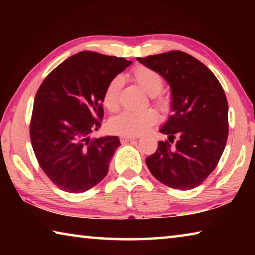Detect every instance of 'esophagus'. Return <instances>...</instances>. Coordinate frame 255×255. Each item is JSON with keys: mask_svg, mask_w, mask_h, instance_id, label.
I'll list each match as a JSON object with an SVG mask.
<instances>
[{"mask_svg": "<svg viewBox=\"0 0 255 255\" xmlns=\"http://www.w3.org/2000/svg\"><path fill=\"white\" fill-rule=\"evenodd\" d=\"M137 139L136 137H131V136H122L120 137V141L122 143H128V141H131V140H135Z\"/></svg>", "mask_w": 255, "mask_h": 255, "instance_id": "esophagus-1", "label": "esophagus"}]
</instances>
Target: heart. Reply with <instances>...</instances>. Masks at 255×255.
<instances>
[{
	"mask_svg": "<svg viewBox=\"0 0 255 255\" xmlns=\"http://www.w3.org/2000/svg\"><path fill=\"white\" fill-rule=\"evenodd\" d=\"M132 79L144 91L153 98V103L159 109H165L167 101L159 97L164 88V77L153 68L137 66L132 70ZM123 86V77L116 75L108 82L103 92V105L108 110L115 111L119 106V93ZM158 122V116L154 110L132 112L125 110L112 117L108 124L109 130L123 136H139L149 130Z\"/></svg>",
	"mask_w": 255,
	"mask_h": 255,
	"instance_id": "b5f03b06",
	"label": "heart"
}]
</instances>
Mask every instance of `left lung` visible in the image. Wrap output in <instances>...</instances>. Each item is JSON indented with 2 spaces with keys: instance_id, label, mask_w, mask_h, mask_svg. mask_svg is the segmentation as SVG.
I'll return each mask as SVG.
<instances>
[{
  "instance_id": "8db88e82",
  "label": "left lung",
  "mask_w": 255,
  "mask_h": 255,
  "mask_svg": "<svg viewBox=\"0 0 255 255\" xmlns=\"http://www.w3.org/2000/svg\"><path fill=\"white\" fill-rule=\"evenodd\" d=\"M158 72L171 86L172 115L159 141L146 158L150 173L167 187H198L217 166L228 136V105L217 77L199 60L180 50L137 57ZM174 139L176 144L171 145Z\"/></svg>"
}]
</instances>
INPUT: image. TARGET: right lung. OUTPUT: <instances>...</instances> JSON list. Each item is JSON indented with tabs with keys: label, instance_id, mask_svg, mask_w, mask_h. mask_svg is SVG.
<instances>
[{
	"label": "right lung",
	"instance_id": "right-lung-1",
	"mask_svg": "<svg viewBox=\"0 0 255 255\" xmlns=\"http://www.w3.org/2000/svg\"><path fill=\"white\" fill-rule=\"evenodd\" d=\"M130 60L81 51L51 71L38 89L30 140L42 171L60 190L81 193L105 179L120 141L91 138L101 127L103 92Z\"/></svg>",
	"mask_w": 255,
	"mask_h": 255
}]
</instances>
